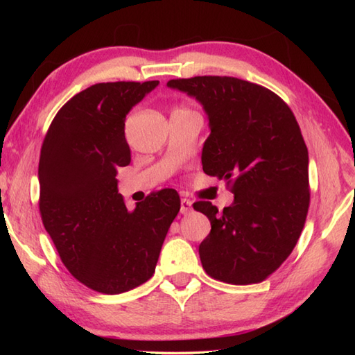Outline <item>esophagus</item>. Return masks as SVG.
Listing matches in <instances>:
<instances>
[{"instance_id": "obj_1", "label": "esophagus", "mask_w": 355, "mask_h": 355, "mask_svg": "<svg viewBox=\"0 0 355 355\" xmlns=\"http://www.w3.org/2000/svg\"><path fill=\"white\" fill-rule=\"evenodd\" d=\"M192 212V201L187 198L182 200V207H180V214L182 215H189Z\"/></svg>"}]
</instances>
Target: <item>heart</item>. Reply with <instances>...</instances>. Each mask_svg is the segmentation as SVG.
<instances>
[{
  "label": "heart",
  "instance_id": "b5f03b06",
  "mask_svg": "<svg viewBox=\"0 0 355 355\" xmlns=\"http://www.w3.org/2000/svg\"><path fill=\"white\" fill-rule=\"evenodd\" d=\"M177 110H186V108H177ZM173 111H175V110H173Z\"/></svg>",
  "mask_w": 355,
  "mask_h": 355
}]
</instances>
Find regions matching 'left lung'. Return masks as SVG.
<instances>
[{"mask_svg":"<svg viewBox=\"0 0 355 355\" xmlns=\"http://www.w3.org/2000/svg\"><path fill=\"white\" fill-rule=\"evenodd\" d=\"M168 85L202 103L210 126L202 171L235 195L223 212L210 201L193 202L212 225L198 248L202 268L233 285L262 282L293 252L310 207L297 120L276 93L248 80L195 76Z\"/></svg>","mask_w":355,"mask_h":355,"instance_id":"left-lung-1","label":"left lung"}]
</instances>
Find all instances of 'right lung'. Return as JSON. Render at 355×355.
<instances>
[{"mask_svg":"<svg viewBox=\"0 0 355 355\" xmlns=\"http://www.w3.org/2000/svg\"><path fill=\"white\" fill-rule=\"evenodd\" d=\"M157 85L122 80L88 87L58 111L42 141V224L67 270L103 294L150 279L180 212L173 189L153 192L134 210L117 191V168L131 163L125 117Z\"/></svg>","mask_w":355,"mask_h":355,"instance_id":"obj_1","label":"right lung"}]
</instances>
